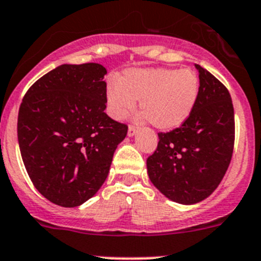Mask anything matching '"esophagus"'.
Returning <instances> with one entry per match:
<instances>
[{
  "label": "esophagus",
  "instance_id": "34e87169",
  "mask_svg": "<svg viewBox=\"0 0 261 261\" xmlns=\"http://www.w3.org/2000/svg\"><path fill=\"white\" fill-rule=\"evenodd\" d=\"M137 132V128L134 127V125H129V128H128V136H134Z\"/></svg>",
  "mask_w": 261,
  "mask_h": 261
}]
</instances>
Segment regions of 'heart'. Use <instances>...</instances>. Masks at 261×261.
Returning <instances> with one entry per match:
<instances>
[{"mask_svg":"<svg viewBox=\"0 0 261 261\" xmlns=\"http://www.w3.org/2000/svg\"><path fill=\"white\" fill-rule=\"evenodd\" d=\"M198 94L199 79L189 68H130L107 90L113 117H127L139 100L149 123L162 130L174 129L188 119Z\"/></svg>","mask_w":261,"mask_h":261,"instance_id":"b5f03b06","label":"heart"}]
</instances>
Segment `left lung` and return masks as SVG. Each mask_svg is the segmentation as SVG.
Masks as SVG:
<instances>
[{"label":"left lung","instance_id":"left-lung-1","mask_svg":"<svg viewBox=\"0 0 261 261\" xmlns=\"http://www.w3.org/2000/svg\"><path fill=\"white\" fill-rule=\"evenodd\" d=\"M199 94L180 127L160 132L147 159L152 184L169 199L194 204L210 197L226 174L234 144V112L227 87L197 64Z\"/></svg>","mask_w":261,"mask_h":261}]
</instances>
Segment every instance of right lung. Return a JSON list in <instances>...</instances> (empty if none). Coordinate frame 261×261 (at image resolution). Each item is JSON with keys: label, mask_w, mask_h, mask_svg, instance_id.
<instances>
[{"label": "right lung", "mask_w": 261, "mask_h": 261, "mask_svg": "<svg viewBox=\"0 0 261 261\" xmlns=\"http://www.w3.org/2000/svg\"><path fill=\"white\" fill-rule=\"evenodd\" d=\"M107 69L62 64L30 86L17 117L22 161L38 192L61 207L94 197L128 125L108 117Z\"/></svg>", "instance_id": "1"}]
</instances>
